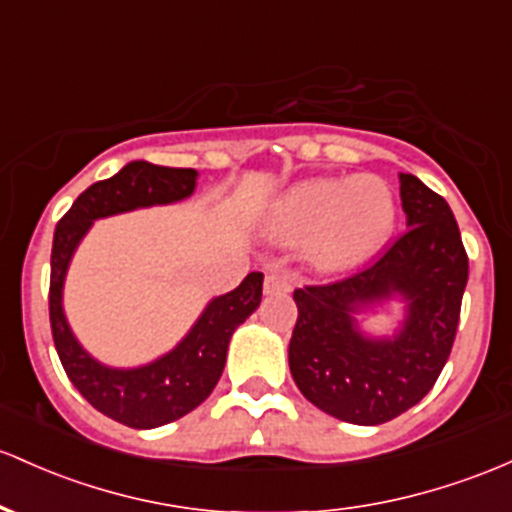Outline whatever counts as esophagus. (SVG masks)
I'll list each match as a JSON object with an SVG mask.
<instances>
[{
    "instance_id": "esophagus-1",
    "label": "esophagus",
    "mask_w": 512,
    "mask_h": 512,
    "mask_svg": "<svg viewBox=\"0 0 512 512\" xmlns=\"http://www.w3.org/2000/svg\"><path fill=\"white\" fill-rule=\"evenodd\" d=\"M294 279L286 272H269L265 277V291L267 294H289Z\"/></svg>"
}]
</instances>
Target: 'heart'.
I'll return each mask as SVG.
<instances>
[{"mask_svg":"<svg viewBox=\"0 0 512 512\" xmlns=\"http://www.w3.org/2000/svg\"><path fill=\"white\" fill-rule=\"evenodd\" d=\"M274 233L303 240V255L316 269L338 272L367 257L396 221V201L384 179H313L289 189L274 204Z\"/></svg>","mask_w":512,"mask_h":512,"instance_id":"b5f03b06","label":"heart"}]
</instances>
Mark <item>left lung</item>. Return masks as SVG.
Wrapping results in <instances>:
<instances>
[{"instance_id": "8db88e82", "label": "left lung", "mask_w": 512, "mask_h": 512, "mask_svg": "<svg viewBox=\"0 0 512 512\" xmlns=\"http://www.w3.org/2000/svg\"><path fill=\"white\" fill-rule=\"evenodd\" d=\"M408 230L345 277L294 291L289 367L313 406L355 425H381L423 401L457 335L469 257L454 213L413 174H398ZM398 295L402 328L362 334L354 313Z\"/></svg>"}]
</instances>
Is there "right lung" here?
Masks as SVG:
<instances>
[{"mask_svg": "<svg viewBox=\"0 0 512 512\" xmlns=\"http://www.w3.org/2000/svg\"><path fill=\"white\" fill-rule=\"evenodd\" d=\"M196 170L160 167L145 160L128 162L114 177L101 179L77 196L60 218L50 252V328L55 350L75 389L116 423L136 430L160 428L192 413L209 398L226 367L235 328L262 301V272H250L238 289L216 296L184 340L167 355L143 367L116 369L94 359L77 342L63 311L67 267L80 240L97 218L182 201L194 194Z\"/></svg>", "mask_w": 512, "mask_h": 512, "instance_id": "1", "label": "right lung"}]
</instances>
